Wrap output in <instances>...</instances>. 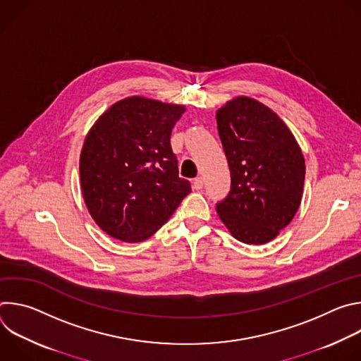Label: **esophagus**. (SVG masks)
Instances as JSON below:
<instances>
[{"mask_svg":"<svg viewBox=\"0 0 361 361\" xmlns=\"http://www.w3.org/2000/svg\"><path fill=\"white\" fill-rule=\"evenodd\" d=\"M202 184H204L202 178H201V177H197V178H194V181H192V188H194V190H201V188H202Z\"/></svg>","mask_w":361,"mask_h":361,"instance_id":"34e87169","label":"esophagus"}]
</instances>
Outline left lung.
<instances>
[{"instance_id":"obj_1","label":"left lung","mask_w":361,"mask_h":361,"mask_svg":"<svg viewBox=\"0 0 361 361\" xmlns=\"http://www.w3.org/2000/svg\"><path fill=\"white\" fill-rule=\"evenodd\" d=\"M216 118L231 174V190L216 210L234 238L266 244L300 207L305 176L301 148L286 123L254 98L227 101Z\"/></svg>"}]
</instances>
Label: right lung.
I'll return each instance as SVG.
<instances>
[{"label": "right lung", "instance_id": "obj_1", "mask_svg": "<svg viewBox=\"0 0 361 361\" xmlns=\"http://www.w3.org/2000/svg\"><path fill=\"white\" fill-rule=\"evenodd\" d=\"M185 107L141 95L117 101L85 135L81 191L110 237L140 243L160 230L191 191L178 177L171 131Z\"/></svg>", "mask_w": 361, "mask_h": 361}]
</instances>
